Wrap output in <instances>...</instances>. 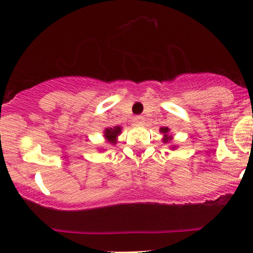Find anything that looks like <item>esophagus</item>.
Segmentation results:
<instances>
[{
	"mask_svg": "<svg viewBox=\"0 0 253 253\" xmlns=\"http://www.w3.org/2000/svg\"><path fill=\"white\" fill-rule=\"evenodd\" d=\"M133 123L136 124V126H144L145 119H144L143 116H136L133 119Z\"/></svg>",
	"mask_w": 253,
	"mask_h": 253,
	"instance_id": "obj_1",
	"label": "esophagus"
}]
</instances>
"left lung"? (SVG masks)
<instances>
[{
  "label": "left lung",
  "instance_id": "1",
  "mask_svg": "<svg viewBox=\"0 0 253 253\" xmlns=\"http://www.w3.org/2000/svg\"><path fill=\"white\" fill-rule=\"evenodd\" d=\"M160 132L164 134V139H162V140H164V143H168V141L171 140V136H169V129L167 126L161 127ZM172 148H175V147H172Z\"/></svg>",
  "mask_w": 253,
  "mask_h": 253
}]
</instances>
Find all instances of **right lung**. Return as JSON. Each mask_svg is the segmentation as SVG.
<instances>
[{"instance_id":"obj_1","label":"right lung","mask_w":253,"mask_h":253,"mask_svg":"<svg viewBox=\"0 0 253 253\" xmlns=\"http://www.w3.org/2000/svg\"><path fill=\"white\" fill-rule=\"evenodd\" d=\"M121 131H122V127H121V126L107 127V129H105V131H103V133H105L106 140L110 144L115 145L117 143V137H119Z\"/></svg>"}]
</instances>
